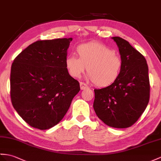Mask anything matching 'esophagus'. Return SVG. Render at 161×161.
<instances>
[{"instance_id": "esophagus-1", "label": "esophagus", "mask_w": 161, "mask_h": 161, "mask_svg": "<svg viewBox=\"0 0 161 161\" xmlns=\"http://www.w3.org/2000/svg\"><path fill=\"white\" fill-rule=\"evenodd\" d=\"M80 89L81 90H84V89H87L89 88L88 86L86 85L85 83H82V82H80Z\"/></svg>"}]
</instances>
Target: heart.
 Wrapping results in <instances>:
<instances>
[{"mask_svg":"<svg viewBox=\"0 0 161 161\" xmlns=\"http://www.w3.org/2000/svg\"><path fill=\"white\" fill-rule=\"evenodd\" d=\"M76 53L78 58L69 56L65 59V67L71 76L80 77L87 69L88 79L102 88L108 87L118 79L122 61L108 46L99 42H89L78 46Z\"/></svg>","mask_w":161,"mask_h":161,"instance_id":"heart-1","label":"heart"}]
</instances>
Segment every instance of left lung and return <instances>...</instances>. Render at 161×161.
I'll use <instances>...</instances> for the list:
<instances>
[{"instance_id":"left-lung-1","label":"left lung","mask_w":161,"mask_h":161,"mask_svg":"<svg viewBox=\"0 0 161 161\" xmlns=\"http://www.w3.org/2000/svg\"><path fill=\"white\" fill-rule=\"evenodd\" d=\"M119 48L122 68L114 83L94 89L93 108L107 126H131L146 110L150 99V80L146 58L119 37H111Z\"/></svg>"}]
</instances>
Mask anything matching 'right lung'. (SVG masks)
I'll return each instance as SVG.
<instances>
[{"label":"right lung","mask_w":161,"mask_h":161,"mask_svg":"<svg viewBox=\"0 0 161 161\" xmlns=\"http://www.w3.org/2000/svg\"><path fill=\"white\" fill-rule=\"evenodd\" d=\"M72 38L37 41L15 58L11 68V99L18 115L31 127L57 125L80 91L65 67Z\"/></svg>","instance_id":"1"}]
</instances>
